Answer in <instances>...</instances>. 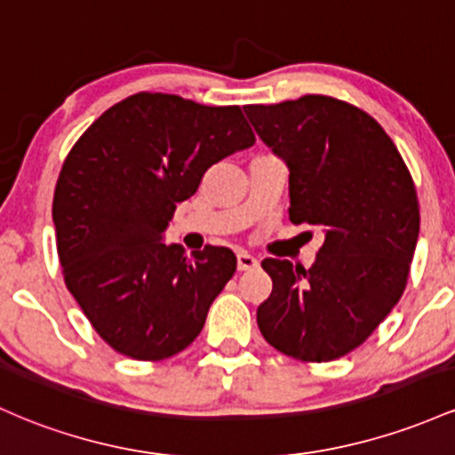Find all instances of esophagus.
Here are the masks:
<instances>
[{
	"mask_svg": "<svg viewBox=\"0 0 455 455\" xmlns=\"http://www.w3.org/2000/svg\"><path fill=\"white\" fill-rule=\"evenodd\" d=\"M257 266H259V261L252 257V254H248V252H239L237 254V269H239V272L254 269Z\"/></svg>",
	"mask_w": 455,
	"mask_h": 455,
	"instance_id": "esophagus-1",
	"label": "esophagus"
}]
</instances>
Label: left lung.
I'll return each mask as SVG.
<instances>
[{
	"label": "left lung",
	"instance_id": "left-lung-1",
	"mask_svg": "<svg viewBox=\"0 0 455 455\" xmlns=\"http://www.w3.org/2000/svg\"><path fill=\"white\" fill-rule=\"evenodd\" d=\"M263 142L289 166V220L326 233L317 261L263 259L272 293L257 308L263 339L302 363L365 343L406 289L419 198L406 162L376 118L326 94L246 106Z\"/></svg>",
	"mask_w": 455,
	"mask_h": 455
}]
</instances>
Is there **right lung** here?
<instances>
[{"instance_id":"1","label":"right lung","mask_w":455,"mask_h":455,"mask_svg":"<svg viewBox=\"0 0 455 455\" xmlns=\"http://www.w3.org/2000/svg\"><path fill=\"white\" fill-rule=\"evenodd\" d=\"M252 144L239 106L164 92L123 99L73 144L53 194L58 257L67 289L118 354L164 361L201 334L237 259L224 246L188 257L162 233L209 166Z\"/></svg>"}]
</instances>
